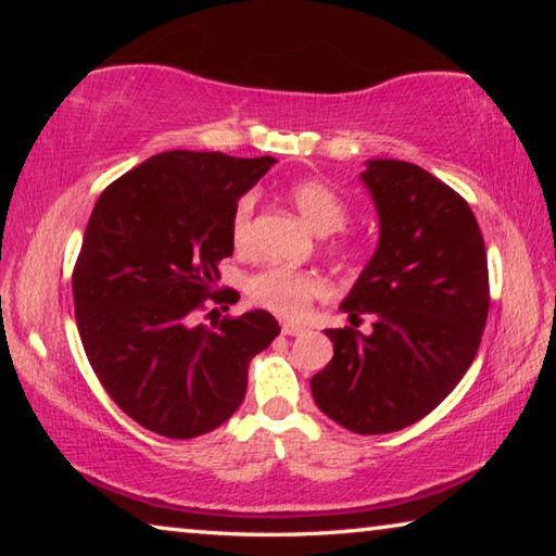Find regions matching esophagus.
Returning a JSON list of instances; mask_svg holds the SVG:
<instances>
[{
  "instance_id": "34e87169",
  "label": "esophagus",
  "mask_w": 556,
  "mask_h": 556,
  "mask_svg": "<svg viewBox=\"0 0 556 556\" xmlns=\"http://www.w3.org/2000/svg\"><path fill=\"white\" fill-rule=\"evenodd\" d=\"M304 331H306V328L301 324H294V321L281 324V333H285V336H301Z\"/></svg>"
}]
</instances>
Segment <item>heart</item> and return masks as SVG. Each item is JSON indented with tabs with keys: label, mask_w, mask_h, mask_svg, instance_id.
<instances>
[{
	"label": "heart",
	"mask_w": 556,
	"mask_h": 556,
	"mask_svg": "<svg viewBox=\"0 0 556 556\" xmlns=\"http://www.w3.org/2000/svg\"><path fill=\"white\" fill-rule=\"evenodd\" d=\"M289 195L296 211L304 215V220L316 232H336L348 223V203L331 184L318 181V178H304V181H296L289 188ZM252 213H255V199L242 195L230 218V240L238 252L250 250L252 244ZM244 291L267 312L296 318L306 312L312 301L324 299L328 289L326 281L314 271L269 265L248 277Z\"/></svg>",
	"instance_id": "obj_1"
}]
</instances>
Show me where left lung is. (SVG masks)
<instances>
[{
	"instance_id": "obj_1",
	"label": "left lung",
	"mask_w": 556,
	"mask_h": 556,
	"mask_svg": "<svg viewBox=\"0 0 556 556\" xmlns=\"http://www.w3.org/2000/svg\"><path fill=\"white\" fill-rule=\"evenodd\" d=\"M380 215L378 250L343 299L351 324L326 328L333 357L312 378L314 402L355 434H390L439 407L473 363L491 306L473 211L425 168L370 159L361 174Z\"/></svg>"
}]
</instances>
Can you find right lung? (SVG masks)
Masks as SVG:
<instances>
[{
    "mask_svg": "<svg viewBox=\"0 0 556 556\" xmlns=\"http://www.w3.org/2000/svg\"><path fill=\"white\" fill-rule=\"evenodd\" d=\"M271 164L174 149L119 176L92 208L73 269L80 341L117 407L159 437L193 439L228 421L250 361L279 336L262 308L195 324L205 299H240L213 285L232 255L235 205Z\"/></svg>",
    "mask_w": 556,
    "mask_h": 556,
    "instance_id": "right-lung-1",
    "label": "right lung"
}]
</instances>
